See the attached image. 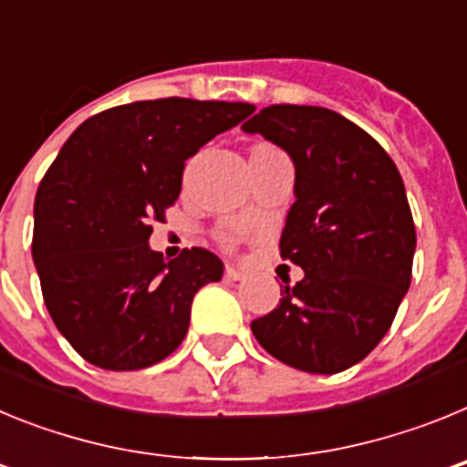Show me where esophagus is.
<instances>
[{
  "mask_svg": "<svg viewBox=\"0 0 467 467\" xmlns=\"http://www.w3.org/2000/svg\"><path fill=\"white\" fill-rule=\"evenodd\" d=\"M245 271L243 269H238V266H231V264H226V269H224V278L226 280H234V283H236V280H245Z\"/></svg>",
  "mask_w": 467,
  "mask_h": 467,
  "instance_id": "1",
  "label": "esophagus"
}]
</instances>
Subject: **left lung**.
<instances>
[{"instance_id":"left-lung-1","label":"left lung","mask_w":467,"mask_h":467,"mask_svg":"<svg viewBox=\"0 0 467 467\" xmlns=\"http://www.w3.org/2000/svg\"><path fill=\"white\" fill-rule=\"evenodd\" d=\"M243 130L295 163L280 257L304 269L253 320L254 339L301 372H344L377 348L410 290L416 229L402 177L372 135L325 107H264Z\"/></svg>"}]
</instances>
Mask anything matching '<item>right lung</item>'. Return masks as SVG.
I'll list each match as a JSON object with an SVG mask.
<instances>
[{"label": "right lung", "instance_id": "right-lung-1", "mask_svg": "<svg viewBox=\"0 0 467 467\" xmlns=\"http://www.w3.org/2000/svg\"><path fill=\"white\" fill-rule=\"evenodd\" d=\"M253 111L130 102L86 119L63 144L36 189L32 257L53 323L90 365L133 372L182 344L193 295L224 264L203 247L166 262L150 247L151 224L180 196L184 161Z\"/></svg>", "mask_w": 467, "mask_h": 467}]
</instances>
